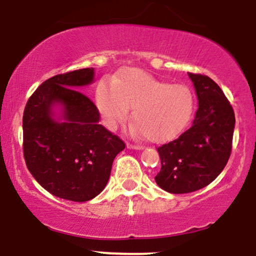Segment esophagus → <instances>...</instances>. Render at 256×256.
<instances>
[{"label":"esophagus","mask_w":256,"mask_h":256,"mask_svg":"<svg viewBox=\"0 0 256 256\" xmlns=\"http://www.w3.org/2000/svg\"><path fill=\"white\" fill-rule=\"evenodd\" d=\"M127 147L128 148H130V150H142L144 147L142 146H140V145H134V144H127Z\"/></svg>","instance_id":"34e87169"}]
</instances>
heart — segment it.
I'll return each mask as SVG.
<instances>
[{
	"instance_id": "1",
	"label": "heart",
	"mask_w": 256,
	"mask_h": 256,
	"mask_svg": "<svg viewBox=\"0 0 256 256\" xmlns=\"http://www.w3.org/2000/svg\"><path fill=\"white\" fill-rule=\"evenodd\" d=\"M97 106L111 129L127 120L132 106L133 134L164 142L175 139L189 124L195 96L184 84H169L145 70L129 68L112 84L99 85Z\"/></svg>"
}]
</instances>
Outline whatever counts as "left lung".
<instances>
[{"mask_svg":"<svg viewBox=\"0 0 256 256\" xmlns=\"http://www.w3.org/2000/svg\"><path fill=\"white\" fill-rule=\"evenodd\" d=\"M188 75L199 100L193 126L157 150L162 168L154 180L172 194L192 193L214 181L232 148L235 112L230 102L211 78Z\"/></svg>","mask_w":256,"mask_h":256,"instance_id":"1","label":"left lung"}]
</instances>
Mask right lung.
Wrapping results in <instances>:
<instances>
[{
    "instance_id": "right-lung-1",
    "label": "right lung",
    "mask_w": 256,
    "mask_h": 256,
    "mask_svg": "<svg viewBox=\"0 0 256 256\" xmlns=\"http://www.w3.org/2000/svg\"><path fill=\"white\" fill-rule=\"evenodd\" d=\"M93 68L58 74L33 92L24 110V158L36 181L64 200L96 198L109 181L126 144L99 124V111L78 90L93 82ZM61 104L62 117L52 108Z\"/></svg>"
}]
</instances>
